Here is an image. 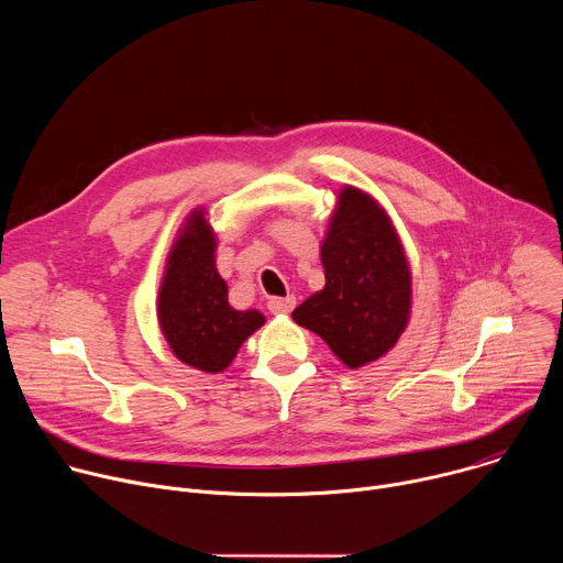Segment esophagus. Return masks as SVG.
I'll return each mask as SVG.
<instances>
[{"label":"esophagus","mask_w":563,"mask_h":563,"mask_svg":"<svg viewBox=\"0 0 563 563\" xmlns=\"http://www.w3.org/2000/svg\"><path fill=\"white\" fill-rule=\"evenodd\" d=\"M294 305H296V298H294V296H285V298L274 296V298L267 300V309H269L272 313H289V311L294 309Z\"/></svg>","instance_id":"obj_1"}]
</instances>
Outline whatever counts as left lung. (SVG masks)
Listing matches in <instances>:
<instances>
[{
	"instance_id": "1",
	"label": "left lung",
	"mask_w": 563,
	"mask_h": 563,
	"mask_svg": "<svg viewBox=\"0 0 563 563\" xmlns=\"http://www.w3.org/2000/svg\"><path fill=\"white\" fill-rule=\"evenodd\" d=\"M325 287L291 318L323 339L347 365L380 358L404 334L410 316V267L385 211L345 187L320 247Z\"/></svg>"
}]
</instances>
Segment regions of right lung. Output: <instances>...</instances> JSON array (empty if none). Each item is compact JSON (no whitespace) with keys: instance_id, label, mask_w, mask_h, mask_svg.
<instances>
[{"instance_id":"obj_1","label":"right lung","mask_w":563,"mask_h":563,"mask_svg":"<svg viewBox=\"0 0 563 563\" xmlns=\"http://www.w3.org/2000/svg\"><path fill=\"white\" fill-rule=\"evenodd\" d=\"M216 238L205 211H194L167 261L157 318L174 354L202 372H222L263 323L256 309L238 311L216 272Z\"/></svg>"}]
</instances>
